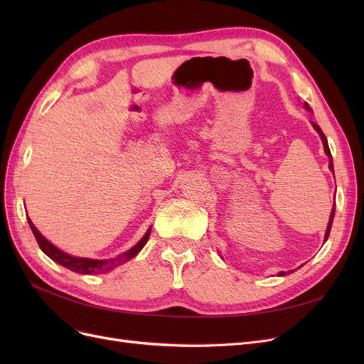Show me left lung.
<instances>
[{"label": "left lung", "instance_id": "8db88e82", "mask_svg": "<svg viewBox=\"0 0 364 364\" xmlns=\"http://www.w3.org/2000/svg\"><path fill=\"white\" fill-rule=\"evenodd\" d=\"M305 109H308V111H310V106H308L306 103H305ZM313 124V127L317 130V134L321 135V139H322V142H323V149H325V153H326V156L329 158V170H331L333 173H334V165H333V156H331V151H329V147H328V141H326V136H325V134L322 132V129L318 127L316 123H311ZM334 214H336V203H334V206H333V211H331V215H329V222H328V228H326V232H325V241L328 240V237H329V232H331V226H333V220H334ZM285 274V272H279V277H284Z\"/></svg>", "mask_w": 364, "mask_h": 364}]
</instances>
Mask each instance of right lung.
Segmentation results:
<instances>
[{
  "label": "right lung",
  "mask_w": 364,
  "mask_h": 364,
  "mask_svg": "<svg viewBox=\"0 0 364 364\" xmlns=\"http://www.w3.org/2000/svg\"><path fill=\"white\" fill-rule=\"evenodd\" d=\"M28 220V225H30V229L33 235H35L38 245L41 247V250L46 253L47 257H50L54 262L60 264V266L67 267L75 273H82V274H97V273H106L109 270H114L115 267L121 266V264H124L127 261H130L134 257L138 255V252L146 246L147 240L150 237V232H151V228H149V230L146 232V235L142 237L138 243L130 247L127 252L121 253V255L115 257V258H111V259H91V258H79V257H73V255H68V253H65L63 250L58 249L54 245H51L50 241L43 237L39 230L36 229V226L31 223V220L27 217Z\"/></svg>",
  "instance_id": "add662e5"
}]
</instances>
